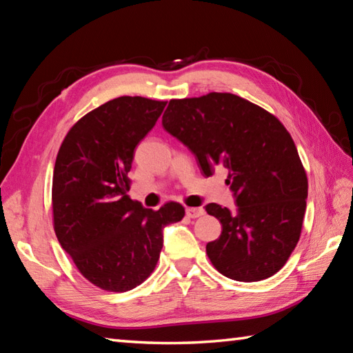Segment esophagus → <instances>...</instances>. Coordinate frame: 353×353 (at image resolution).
Instances as JSON below:
<instances>
[{
	"label": "esophagus",
	"mask_w": 353,
	"mask_h": 353,
	"mask_svg": "<svg viewBox=\"0 0 353 353\" xmlns=\"http://www.w3.org/2000/svg\"><path fill=\"white\" fill-rule=\"evenodd\" d=\"M205 214L203 208H188L186 209V216L188 219H199V216H201Z\"/></svg>",
	"instance_id": "obj_1"
}]
</instances>
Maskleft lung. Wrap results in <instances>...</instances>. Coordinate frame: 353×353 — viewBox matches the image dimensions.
I'll use <instances>...</instances> for the list:
<instances>
[{"mask_svg":"<svg viewBox=\"0 0 353 353\" xmlns=\"http://www.w3.org/2000/svg\"><path fill=\"white\" fill-rule=\"evenodd\" d=\"M162 125L196 154L206 177L216 168L228 172L236 209L206 205L223 228L206 244L212 265L239 282L279 272L301 238L308 197L305 168L283 124L241 97L209 92L170 100Z\"/></svg>","mask_w":353,"mask_h":353,"instance_id":"1","label":"left lung"}]
</instances>
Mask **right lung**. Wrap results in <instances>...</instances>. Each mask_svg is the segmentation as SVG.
<instances>
[{
	"label": "right lung",
	"instance_id": "obj_1",
	"mask_svg": "<svg viewBox=\"0 0 353 353\" xmlns=\"http://www.w3.org/2000/svg\"><path fill=\"white\" fill-rule=\"evenodd\" d=\"M167 101L118 97L74 124L52 172V226L83 277L104 291L133 290L153 273L165 226L183 219L168 201L142 208L127 196L134 148L153 129Z\"/></svg>",
	"mask_w": 353,
	"mask_h": 353
}]
</instances>
